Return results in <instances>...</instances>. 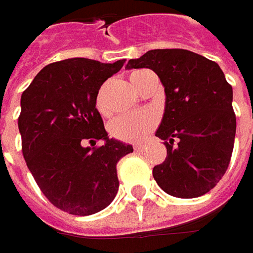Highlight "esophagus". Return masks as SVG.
<instances>
[{"label": "esophagus", "mask_w": 253, "mask_h": 253, "mask_svg": "<svg viewBox=\"0 0 253 253\" xmlns=\"http://www.w3.org/2000/svg\"><path fill=\"white\" fill-rule=\"evenodd\" d=\"M143 148H145V145H143V143H135V145H133V149H135L136 152H142L143 151Z\"/></svg>", "instance_id": "1"}]
</instances>
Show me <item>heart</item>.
<instances>
[{
    "mask_svg": "<svg viewBox=\"0 0 253 253\" xmlns=\"http://www.w3.org/2000/svg\"><path fill=\"white\" fill-rule=\"evenodd\" d=\"M142 73H145V70L133 72L129 76L132 85L136 90H138V79L141 77ZM95 105H97V110L101 114L107 112L105 104L102 100V92L98 94ZM155 125H156V117L153 114L138 112V114H126V115H121V117L115 118L110 124L108 131L111 133L112 138H115V139L124 142H139L155 128Z\"/></svg>",
    "mask_w": 253,
    "mask_h": 253,
    "instance_id": "obj_1",
    "label": "heart"
}]
</instances>
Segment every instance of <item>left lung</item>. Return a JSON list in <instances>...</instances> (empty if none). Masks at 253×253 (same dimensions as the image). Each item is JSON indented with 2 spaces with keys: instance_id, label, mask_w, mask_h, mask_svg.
<instances>
[{
  "instance_id": "1",
  "label": "left lung",
  "mask_w": 253,
  "mask_h": 253,
  "mask_svg": "<svg viewBox=\"0 0 253 253\" xmlns=\"http://www.w3.org/2000/svg\"><path fill=\"white\" fill-rule=\"evenodd\" d=\"M125 69H151L165 87V112L156 136L168 156L153 168L163 191L179 199L209 193L227 171L237 118L232 87L221 67L184 49H155Z\"/></svg>"
}]
</instances>
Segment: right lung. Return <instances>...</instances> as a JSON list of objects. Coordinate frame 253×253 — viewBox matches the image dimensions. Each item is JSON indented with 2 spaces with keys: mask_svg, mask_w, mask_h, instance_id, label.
<instances>
[{
  "mask_svg": "<svg viewBox=\"0 0 253 253\" xmlns=\"http://www.w3.org/2000/svg\"><path fill=\"white\" fill-rule=\"evenodd\" d=\"M124 63L60 60L44 66L22 92L18 128L26 166L46 199L69 214L91 215L108 207L120 187L117 163L133 152L108 136L95 108L102 83ZM95 140L104 143L84 146Z\"/></svg>",
  "mask_w": 253,
  "mask_h": 253,
  "instance_id": "right-lung-1",
  "label": "right lung"
}]
</instances>
